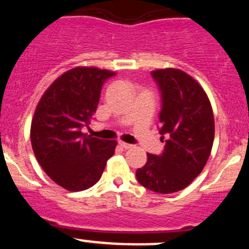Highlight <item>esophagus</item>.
I'll list each match as a JSON object with an SVG mask.
<instances>
[{
  "label": "esophagus",
  "instance_id": "1",
  "mask_svg": "<svg viewBox=\"0 0 249 249\" xmlns=\"http://www.w3.org/2000/svg\"><path fill=\"white\" fill-rule=\"evenodd\" d=\"M119 146H120V147H123V149H125V150L131 149V147H133L132 144L125 143V142H119Z\"/></svg>",
  "mask_w": 249,
  "mask_h": 249
}]
</instances>
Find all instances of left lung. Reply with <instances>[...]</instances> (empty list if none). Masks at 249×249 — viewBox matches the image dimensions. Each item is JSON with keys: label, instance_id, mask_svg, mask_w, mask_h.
Wrapping results in <instances>:
<instances>
[{"label": "left lung", "instance_id": "left-lung-1", "mask_svg": "<svg viewBox=\"0 0 249 249\" xmlns=\"http://www.w3.org/2000/svg\"><path fill=\"white\" fill-rule=\"evenodd\" d=\"M151 74L162 91L160 135L168 139L162 155L147 154L136 177L155 193L171 194L188 187L203 170L214 143V114L203 87L188 73L160 68Z\"/></svg>", "mask_w": 249, "mask_h": 249}]
</instances>
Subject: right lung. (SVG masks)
<instances>
[{
  "label": "right lung",
  "instance_id": "right-lung-1",
  "mask_svg": "<svg viewBox=\"0 0 249 249\" xmlns=\"http://www.w3.org/2000/svg\"><path fill=\"white\" fill-rule=\"evenodd\" d=\"M116 74L78 66L56 78L42 94L31 125L33 151L43 171L68 191L86 190L100 179L116 141L84 135L97 111L102 86Z\"/></svg>",
  "mask_w": 249,
  "mask_h": 249
}]
</instances>
